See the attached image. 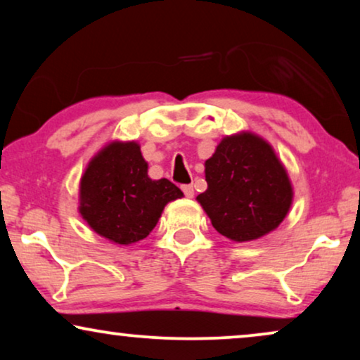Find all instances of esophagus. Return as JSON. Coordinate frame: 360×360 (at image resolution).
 <instances>
[{"label":"esophagus","mask_w":360,"mask_h":360,"mask_svg":"<svg viewBox=\"0 0 360 360\" xmlns=\"http://www.w3.org/2000/svg\"><path fill=\"white\" fill-rule=\"evenodd\" d=\"M181 190H184V193H185L186 198H193V195H195L193 186H191V185H184V186H181Z\"/></svg>","instance_id":"1"}]
</instances>
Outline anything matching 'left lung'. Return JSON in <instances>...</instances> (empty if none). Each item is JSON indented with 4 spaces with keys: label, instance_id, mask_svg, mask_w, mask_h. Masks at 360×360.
I'll return each instance as SVG.
<instances>
[{
    "label": "left lung",
    "instance_id": "8db88e82",
    "mask_svg": "<svg viewBox=\"0 0 360 360\" xmlns=\"http://www.w3.org/2000/svg\"><path fill=\"white\" fill-rule=\"evenodd\" d=\"M208 188L196 196L213 228L234 243L255 240L288 214L292 181L267 141L252 132L226 136L205 162Z\"/></svg>",
    "mask_w": 360,
    "mask_h": 360
}]
</instances>
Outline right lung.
<instances>
[{"mask_svg":"<svg viewBox=\"0 0 360 360\" xmlns=\"http://www.w3.org/2000/svg\"><path fill=\"white\" fill-rule=\"evenodd\" d=\"M184 193L170 180H152L136 141H112L88 162L80 180V211L101 238L129 245L147 238L165 205Z\"/></svg>","mask_w":360,"mask_h":360,"instance_id":"right-lung-1","label":"right lung"}]
</instances>
